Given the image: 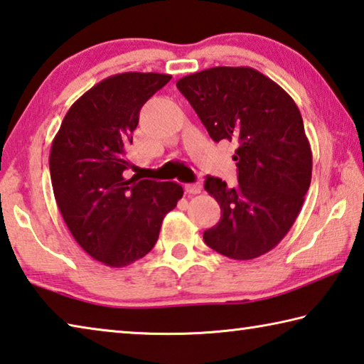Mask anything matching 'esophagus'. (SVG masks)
<instances>
[{
  "label": "esophagus",
  "instance_id": "esophagus-1",
  "mask_svg": "<svg viewBox=\"0 0 364 364\" xmlns=\"http://www.w3.org/2000/svg\"><path fill=\"white\" fill-rule=\"evenodd\" d=\"M184 191H186L188 194H199L202 191L200 183H188L184 184Z\"/></svg>",
  "mask_w": 364,
  "mask_h": 364
}]
</instances>
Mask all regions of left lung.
<instances>
[{
  "label": "left lung",
  "instance_id": "obj_1",
  "mask_svg": "<svg viewBox=\"0 0 364 364\" xmlns=\"http://www.w3.org/2000/svg\"><path fill=\"white\" fill-rule=\"evenodd\" d=\"M215 143L236 141L237 184L207 176L221 218L204 231L218 254L250 260L278 245L304 205L311 149L300 110L284 90L252 67H212L176 82Z\"/></svg>",
  "mask_w": 364,
  "mask_h": 364
}]
</instances>
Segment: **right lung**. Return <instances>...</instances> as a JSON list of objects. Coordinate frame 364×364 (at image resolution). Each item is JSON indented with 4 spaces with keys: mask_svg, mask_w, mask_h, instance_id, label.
<instances>
[{
    "mask_svg": "<svg viewBox=\"0 0 364 364\" xmlns=\"http://www.w3.org/2000/svg\"><path fill=\"white\" fill-rule=\"evenodd\" d=\"M170 80L152 72L102 80L72 104L53 141L49 171L60 215L80 247L107 267L149 254L164 217L183 197L175 181L127 175L139 110Z\"/></svg>",
    "mask_w": 364,
    "mask_h": 364,
    "instance_id": "right-lung-1",
    "label": "right lung"
}]
</instances>
